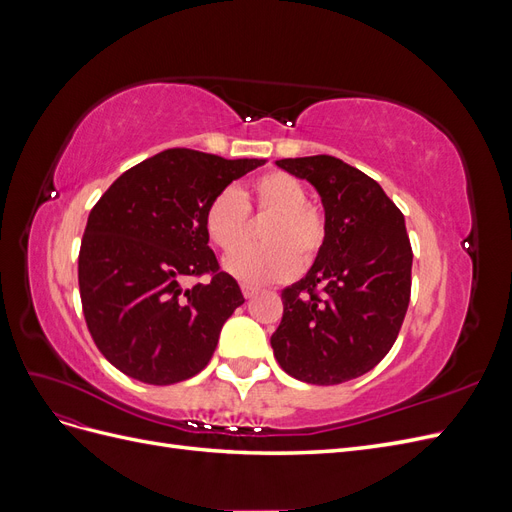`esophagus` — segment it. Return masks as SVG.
<instances>
[{"instance_id": "34e87169", "label": "esophagus", "mask_w": 512, "mask_h": 512, "mask_svg": "<svg viewBox=\"0 0 512 512\" xmlns=\"http://www.w3.org/2000/svg\"><path fill=\"white\" fill-rule=\"evenodd\" d=\"M241 290H243V297H245V299H252L254 294L258 292V288H256V286H250V284H243Z\"/></svg>"}]
</instances>
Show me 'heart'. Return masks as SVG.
I'll return each instance as SVG.
<instances>
[{
	"label": "heart",
	"instance_id": "b5f03b06",
	"mask_svg": "<svg viewBox=\"0 0 512 512\" xmlns=\"http://www.w3.org/2000/svg\"><path fill=\"white\" fill-rule=\"evenodd\" d=\"M267 217L261 229L265 246L254 251L238 250L249 236L246 211ZM209 239L229 256L226 271L243 282H282L297 273L299 265L309 267L327 245V215L307 200L301 179L284 170H267L237 192L232 188L215 194L203 215Z\"/></svg>",
	"mask_w": 512,
	"mask_h": 512
}]
</instances>
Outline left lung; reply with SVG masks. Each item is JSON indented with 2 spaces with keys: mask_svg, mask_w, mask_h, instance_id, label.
I'll return each instance as SVG.
<instances>
[{
  "mask_svg": "<svg viewBox=\"0 0 512 512\" xmlns=\"http://www.w3.org/2000/svg\"><path fill=\"white\" fill-rule=\"evenodd\" d=\"M275 164L318 190L329 235L303 280L282 290L273 354L307 384L348 382L389 354L408 312L412 247L404 213L378 181L333 156Z\"/></svg>",
  "mask_w": 512,
  "mask_h": 512,
  "instance_id": "1",
  "label": "left lung"
}]
</instances>
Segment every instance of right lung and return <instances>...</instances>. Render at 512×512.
Here are the masks:
<instances>
[{"instance_id": "obj_1", "label": "right lung", "mask_w": 512, "mask_h": 512, "mask_svg": "<svg viewBox=\"0 0 512 512\" xmlns=\"http://www.w3.org/2000/svg\"><path fill=\"white\" fill-rule=\"evenodd\" d=\"M262 164L166 149L126 170L91 209L79 252L83 314L98 350L126 376L164 386L211 361L245 299L209 247L205 207Z\"/></svg>"}]
</instances>
